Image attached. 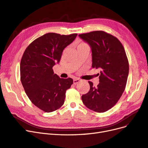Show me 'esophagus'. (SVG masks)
Instances as JSON below:
<instances>
[{
	"mask_svg": "<svg viewBox=\"0 0 148 148\" xmlns=\"http://www.w3.org/2000/svg\"><path fill=\"white\" fill-rule=\"evenodd\" d=\"M80 82V79H75L73 80V84H74V85H76V84H77L78 83H79Z\"/></svg>",
	"mask_w": 148,
	"mask_h": 148,
	"instance_id": "1",
	"label": "esophagus"
}]
</instances>
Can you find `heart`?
<instances>
[{"label": "heart", "instance_id": "heart-1", "mask_svg": "<svg viewBox=\"0 0 148 148\" xmlns=\"http://www.w3.org/2000/svg\"><path fill=\"white\" fill-rule=\"evenodd\" d=\"M86 45H87V44H86V42H80V43L79 44V45L77 46V48H78V47H82V46H86Z\"/></svg>", "mask_w": 148, "mask_h": 148}]
</instances>
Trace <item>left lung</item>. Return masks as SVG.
I'll return each mask as SVG.
<instances>
[{"instance_id": "obj_1", "label": "left lung", "mask_w": 148, "mask_h": 148, "mask_svg": "<svg viewBox=\"0 0 148 148\" xmlns=\"http://www.w3.org/2000/svg\"><path fill=\"white\" fill-rule=\"evenodd\" d=\"M79 36L91 47L92 68H101L99 84L82 96L84 105L98 113L112 108L121 97L126 86L129 62L124 48L118 38L104 31H93Z\"/></svg>"}]
</instances>
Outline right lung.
Returning <instances> with one entry per match:
<instances>
[{"label": "right lung", "mask_w": 148, "mask_h": 148, "mask_svg": "<svg viewBox=\"0 0 148 148\" xmlns=\"http://www.w3.org/2000/svg\"><path fill=\"white\" fill-rule=\"evenodd\" d=\"M77 35L48 33L32 42L22 57V85L30 101L43 112H52L61 107L66 91L73 84L71 78L62 79L54 74L52 67L60 62L64 49Z\"/></svg>", "instance_id": "obj_1"}]
</instances>
